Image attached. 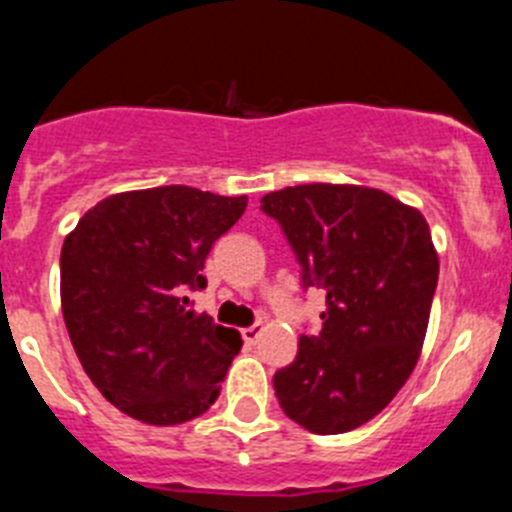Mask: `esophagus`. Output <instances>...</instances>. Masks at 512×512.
<instances>
[{
  "mask_svg": "<svg viewBox=\"0 0 512 512\" xmlns=\"http://www.w3.org/2000/svg\"><path fill=\"white\" fill-rule=\"evenodd\" d=\"M261 333H264V328H261V325H251V328H243L241 330L243 343H246V346H256V343H259V338H261Z\"/></svg>",
  "mask_w": 512,
  "mask_h": 512,
  "instance_id": "1",
  "label": "esophagus"
}]
</instances>
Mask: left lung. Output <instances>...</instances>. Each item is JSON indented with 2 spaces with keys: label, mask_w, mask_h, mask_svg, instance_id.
I'll list each match as a JSON object with an SVG mask.
<instances>
[{
  "label": "left lung",
  "mask_w": 512,
  "mask_h": 512,
  "mask_svg": "<svg viewBox=\"0 0 512 512\" xmlns=\"http://www.w3.org/2000/svg\"><path fill=\"white\" fill-rule=\"evenodd\" d=\"M261 210L282 225L302 287L325 289L323 328L274 374L279 405L310 433L354 431L418 364L438 284L431 228L415 207L356 184L279 189Z\"/></svg>",
  "instance_id": "1"
}]
</instances>
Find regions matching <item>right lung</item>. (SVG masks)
I'll list each match as a JSON object with an SVG mask.
<instances>
[{"instance_id":"obj_1","label":"right lung","mask_w":512,"mask_h":512,"mask_svg":"<svg viewBox=\"0 0 512 512\" xmlns=\"http://www.w3.org/2000/svg\"><path fill=\"white\" fill-rule=\"evenodd\" d=\"M248 197L194 187L138 189L97 202L61 248V307L94 387L148 425L187 423L220 395L238 330L189 307L212 243Z\"/></svg>"}]
</instances>
